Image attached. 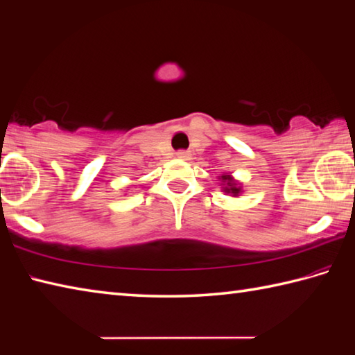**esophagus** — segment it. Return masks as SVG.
<instances>
[{
  "label": "esophagus",
  "instance_id": "esophagus-1",
  "mask_svg": "<svg viewBox=\"0 0 355 355\" xmlns=\"http://www.w3.org/2000/svg\"><path fill=\"white\" fill-rule=\"evenodd\" d=\"M176 156L180 157V159H190L191 155H190V152H187V150H178Z\"/></svg>",
  "mask_w": 355,
  "mask_h": 355
}]
</instances>
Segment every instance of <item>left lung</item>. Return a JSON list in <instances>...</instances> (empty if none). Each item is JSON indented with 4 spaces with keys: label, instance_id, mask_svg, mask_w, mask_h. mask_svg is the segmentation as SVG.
Wrapping results in <instances>:
<instances>
[{
    "label": "left lung",
    "instance_id": "left-lung-1",
    "mask_svg": "<svg viewBox=\"0 0 355 355\" xmlns=\"http://www.w3.org/2000/svg\"><path fill=\"white\" fill-rule=\"evenodd\" d=\"M222 180H223V182H226V187H225V190H223L225 193H230V194H232V196H239L240 187H237V184L234 182L232 178H231L230 175L222 176Z\"/></svg>",
    "mask_w": 355,
    "mask_h": 355
}]
</instances>
